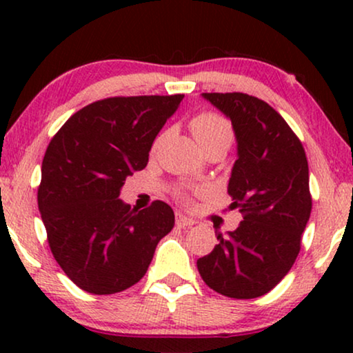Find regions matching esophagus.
Wrapping results in <instances>:
<instances>
[{
  "label": "esophagus",
  "instance_id": "obj_1",
  "mask_svg": "<svg viewBox=\"0 0 353 353\" xmlns=\"http://www.w3.org/2000/svg\"><path fill=\"white\" fill-rule=\"evenodd\" d=\"M176 225L181 226V228H186V226L194 225V220L190 219V216H185L181 214H176Z\"/></svg>",
  "mask_w": 353,
  "mask_h": 353
}]
</instances>
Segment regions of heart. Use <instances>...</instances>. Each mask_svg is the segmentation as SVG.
Returning <instances> with one entry per match:
<instances>
[{"instance_id":"heart-1","label":"heart","mask_w":353,"mask_h":353,"mask_svg":"<svg viewBox=\"0 0 353 353\" xmlns=\"http://www.w3.org/2000/svg\"><path fill=\"white\" fill-rule=\"evenodd\" d=\"M190 127L192 137L204 154L212 149H223L226 152L234 139V130L230 120L212 110L194 115Z\"/></svg>"}]
</instances>
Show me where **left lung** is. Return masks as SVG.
Wrapping results in <instances>:
<instances>
[{
  "label": "left lung",
  "mask_w": 353,
  "mask_h": 353,
  "mask_svg": "<svg viewBox=\"0 0 353 353\" xmlns=\"http://www.w3.org/2000/svg\"><path fill=\"white\" fill-rule=\"evenodd\" d=\"M233 125L238 161L228 183L230 209L243 221L197 260L210 289L231 299L272 291L296 262L312 212L308 162L301 139L265 101L245 93H202Z\"/></svg>",
  "instance_id": "8db88e82"
}]
</instances>
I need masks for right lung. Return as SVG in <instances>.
Instances as JSON below:
<instances>
[{
  "instance_id": "add662e5",
  "label": "right lung",
  "mask_w": 353,
  "mask_h": 353,
  "mask_svg": "<svg viewBox=\"0 0 353 353\" xmlns=\"http://www.w3.org/2000/svg\"><path fill=\"white\" fill-rule=\"evenodd\" d=\"M183 98L96 101L52 137L41 163L38 209L56 262L83 291L104 296L137 284L175 225L165 202L138 210L119 196L125 178L148 165L154 139Z\"/></svg>"
}]
</instances>
